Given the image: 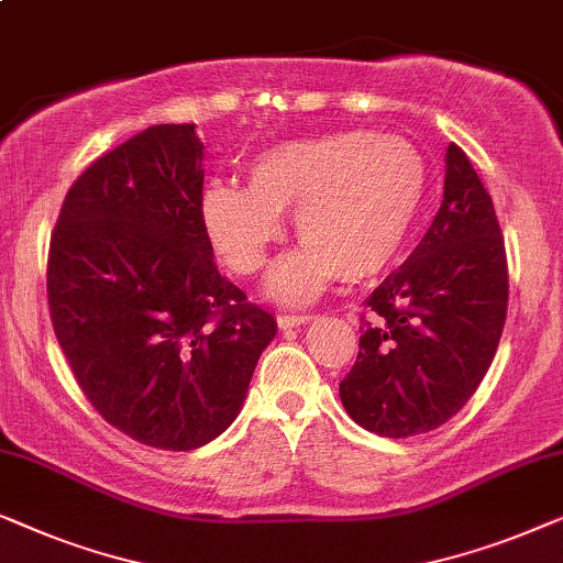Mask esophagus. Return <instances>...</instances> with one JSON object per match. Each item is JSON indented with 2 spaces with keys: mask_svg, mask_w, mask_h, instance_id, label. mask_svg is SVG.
<instances>
[{
  "mask_svg": "<svg viewBox=\"0 0 563 563\" xmlns=\"http://www.w3.org/2000/svg\"><path fill=\"white\" fill-rule=\"evenodd\" d=\"M313 316L308 313H278V327L280 329H296L300 323H308Z\"/></svg>",
  "mask_w": 563,
  "mask_h": 563,
  "instance_id": "34e87169",
  "label": "esophagus"
}]
</instances>
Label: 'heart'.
Listing matches in <instances>:
<instances>
[{"mask_svg":"<svg viewBox=\"0 0 563 563\" xmlns=\"http://www.w3.org/2000/svg\"><path fill=\"white\" fill-rule=\"evenodd\" d=\"M426 194V161L402 134L346 130L267 147L250 186L211 178L199 199L203 232L240 275L263 271L292 211L303 247L273 267L267 290L285 303L336 278L367 280L406 244Z\"/></svg>","mask_w":563,"mask_h":563,"instance_id":"b5f03b06","label":"heart"}]
</instances>
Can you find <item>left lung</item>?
Here are the masks:
<instances>
[{
	"label": "left lung",
	"mask_w": 563,
	"mask_h": 563,
	"mask_svg": "<svg viewBox=\"0 0 563 563\" xmlns=\"http://www.w3.org/2000/svg\"><path fill=\"white\" fill-rule=\"evenodd\" d=\"M364 306L357 362L339 383L346 413L387 439L439 429L487 375L508 313L495 206L454 142L429 232Z\"/></svg>",
	"instance_id": "obj_1"
}]
</instances>
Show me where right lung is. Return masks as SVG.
<instances>
[{
  "label": "right lung",
  "instance_id": "1",
  "mask_svg": "<svg viewBox=\"0 0 563 563\" xmlns=\"http://www.w3.org/2000/svg\"><path fill=\"white\" fill-rule=\"evenodd\" d=\"M196 124H155L86 168L47 252L53 331L76 383L124 437L191 451L242 410L273 313L213 265Z\"/></svg>",
  "mask_w": 563,
  "mask_h": 563
}]
</instances>
